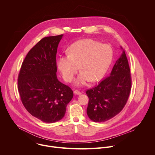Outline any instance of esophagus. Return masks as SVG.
Masks as SVG:
<instances>
[{
	"mask_svg": "<svg viewBox=\"0 0 155 155\" xmlns=\"http://www.w3.org/2000/svg\"><path fill=\"white\" fill-rule=\"evenodd\" d=\"M74 94H76V95H80V94H81V92H80V91H78V90H75V91H74Z\"/></svg>",
	"mask_w": 155,
	"mask_h": 155,
	"instance_id": "esophagus-1",
	"label": "esophagus"
}]
</instances>
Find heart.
<instances>
[{
	"mask_svg": "<svg viewBox=\"0 0 155 155\" xmlns=\"http://www.w3.org/2000/svg\"><path fill=\"white\" fill-rule=\"evenodd\" d=\"M68 51L69 54L59 56L58 67L64 80L69 82L72 80L80 68L81 73L75 82L77 86L84 85L90 80L94 82L101 79L113 56L109 46L92 39L76 41Z\"/></svg>",
	"mask_w": 155,
	"mask_h": 155,
	"instance_id": "1",
	"label": "heart"
}]
</instances>
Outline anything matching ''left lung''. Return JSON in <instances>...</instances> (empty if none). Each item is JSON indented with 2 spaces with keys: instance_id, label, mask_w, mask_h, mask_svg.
<instances>
[{
  "instance_id": "left-lung-1",
  "label": "left lung",
  "mask_w": 155,
  "mask_h": 155,
  "mask_svg": "<svg viewBox=\"0 0 155 155\" xmlns=\"http://www.w3.org/2000/svg\"><path fill=\"white\" fill-rule=\"evenodd\" d=\"M131 84L129 65L123 50L110 76L86 91L89 98L86 110L88 117L94 122L102 123L118 115L128 100Z\"/></svg>"
}]
</instances>
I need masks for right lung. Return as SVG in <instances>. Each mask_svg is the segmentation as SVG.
Returning a JSON list of instances; mask_svg holds the SVG:
<instances>
[{"instance_id": "obj_1", "label": "right lung", "mask_w": 155, "mask_h": 155, "mask_svg": "<svg viewBox=\"0 0 155 155\" xmlns=\"http://www.w3.org/2000/svg\"><path fill=\"white\" fill-rule=\"evenodd\" d=\"M62 36L40 40L27 54L18 75L22 103L31 115L45 123L61 120L74 96L71 88L56 76V56Z\"/></svg>"}]
</instances>
